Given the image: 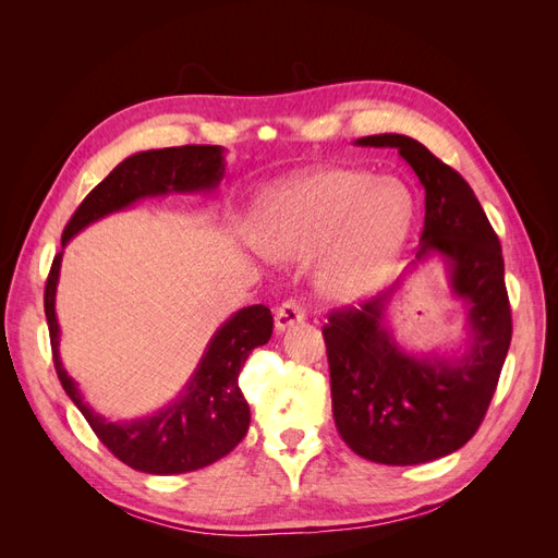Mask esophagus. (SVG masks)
I'll return each mask as SVG.
<instances>
[{"label": "esophagus", "instance_id": "obj_1", "mask_svg": "<svg viewBox=\"0 0 558 558\" xmlns=\"http://www.w3.org/2000/svg\"><path fill=\"white\" fill-rule=\"evenodd\" d=\"M302 318H305V310H302L295 300H286L275 314V328L279 332H283V330H289L291 326L300 324Z\"/></svg>", "mask_w": 558, "mask_h": 558}]
</instances>
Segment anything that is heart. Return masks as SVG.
Here are the masks:
<instances>
[{
  "instance_id": "1",
  "label": "heart",
  "mask_w": 558,
  "mask_h": 558,
  "mask_svg": "<svg viewBox=\"0 0 558 558\" xmlns=\"http://www.w3.org/2000/svg\"><path fill=\"white\" fill-rule=\"evenodd\" d=\"M412 221L414 197L402 181L318 167L263 193L253 242L275 260H300L318 251V291L359 300L381 283L408 242Z\"/></svg>"
}]
</instances>
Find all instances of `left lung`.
I'll list each match as a JSON object with an SVG mask.
<instances>
[{
	"label": "left lung",
	"mask_w": 558,
	"mask_h": 558,
	"mask_svg": "<svg viewBox=\"0 0 558 558\" xmlns=\"http://www.w3.org/2000/svg\"><path fill=\"white\" fill-rule=\"evenodd\" d=\"M356 146L396 148L426 191L416 258L402 279L324 328L332 416L342 440L367 461L418 465L461 449L477 433L512 340L510 300L496 232L465 179L404 134H373ZM442 262L450 294L466 310L459 352L404 350L390 324L401 281Z\"/></svg>",
	"instance_id": "1"
}]
</instances>
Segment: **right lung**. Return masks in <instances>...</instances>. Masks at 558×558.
I'll list each match as a JSON object with an SVG mask.
<instances>
[{
  "label": "right lung",
  "instance_id": "1",
  "mask_svg": "<svg viewBox=\"0 0 558 558\" xmlns=\"http://www.w3.org/2000/svg\"><path fill=\"white\" fill-rule=\"evenodd\" d=\"M223 177V146L140 150L118 162L113 172L81 202L62 232V248L99 218L125 211L142 199L172 193L214 195ZM60 265L62 251L50 267L44 293L53 363L64 393L72 398L116 459L148 475H181L223 459L244 440L251 412L240 391V373L248 353L272 337V314L265 305L244 307L223 320L211 335L191 379L158 412L137 418H107L86 402L60 359V324L56 314Z\"/></svg>",
  "mask_w": 558,
  "mask_h": 558
}]
</instances>
